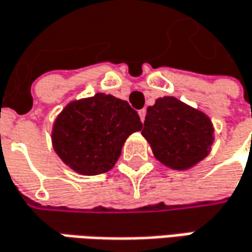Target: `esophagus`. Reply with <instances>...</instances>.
I'll use <instances>...</instances> for the list:
<instances>
[{"label": "esophagus", "mask_w": 252, "mask_h": 252, "mask_svg": "<svg viewBox=\"0 0 252 252\" xmlns=\"http://www.w3.org/2000/svg\"><path fill=\"white\" fill-rule=\"evenodd\" d=\"M138 114H140L141 121L144 123V120H145V114H147V110H145V108H142V110H140V111H138Z\"/></svg>", "instance_id": "1"}]
</instances>
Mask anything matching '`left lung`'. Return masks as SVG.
Segmentation results:
<instances>
[{
	"label": "left lung",
	"mask_w": 252,
	"mask_h": 252,
	"mask_svg": "<svg viewBox=\"0 0 252 252\" xmlns=\"http://www.w3.org/2000/svg\"><path fill=\"white\" fill-rule=\"evenodd\" d=\"M142 135L159 162L188 170L210 154L214 128L204 112L174 96H162L147 108Z\"/></svg>",
	"instance_id": "obj_1"
}]
</instances>
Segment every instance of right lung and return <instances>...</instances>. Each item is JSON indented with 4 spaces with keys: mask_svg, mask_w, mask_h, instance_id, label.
<instances>
[{
    "mask_svg": "<svg viewBox=\"0 0 252 252\" xmlns=\"http://www.w3.org/2000/svg\"><path fill=\"white\" fill-rule=\"evenodd\" d=\"M142 124L126 101L98 93L72 101L57 117L52 145L69 168L82 175L110 171L126 140Z\"/></svg>",
    "mask_w": 252,
    "mask_h": 252,
    "instance_id": "right-lung-1",
    "label": "right lung"
}]
</instances>
